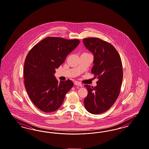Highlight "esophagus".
Segmentation results:
<instances>
[{
  "instance_id": "34e87169",
  "label": "esophagus",
  "mask_w": 149,
  "mask_h": 149,
  "mask_svg": "<svg viewBox=\"0 0 149 149\" xmlns=\"http://www.w3.org/2000/svg\"><path fill=\"white\" fill-rule=\"evenodd\" d=\"M74 84L76 86H78L80 87H82V84L81 83L79 82H74Z\"/></svg>"
}]
</instances>
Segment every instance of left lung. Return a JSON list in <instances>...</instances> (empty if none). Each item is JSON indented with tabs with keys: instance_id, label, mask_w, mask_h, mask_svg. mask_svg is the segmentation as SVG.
Listing matches in <instances>:
<instances>
[{
	"instance_id": "obj_1",
	"label": "left lung",
	"mask_w": 149,
	"mask_h": 149,
	"mask_svg": "<svg viewBox=\"0 0 149 149\" xmlns=\"http://www.w3.org/2000/svg\"><path fill=\"white\" fill-rule=\"evenodd\" d=\"M83 42L93 55L91 72L98 79L94 87L84 86L88 95L84 104L88 112L100 114L110 108L120 93L123 76L121 58L112 45L101 39L86 38Z\"/></svg>"
}]
</instances>
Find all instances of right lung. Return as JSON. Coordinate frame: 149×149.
Here are the masks:
<instances>
[{"instance_id": "add662e5", "label": "right lung", "mask_w": 149, "mask_h": 149, "mask_svg": "<svg viewBox=\"0 0 149 149\" xmlns=\"http://www.w3.org/2000/svg\"><path fill=\"white\" fill-rule=\"evenodd\" d=\"M79 42L77 39L48 37L28 53L24 68V84L30 98L39 109L50 113L61 107L73 83L70 79L58 82L54 76L56 68Z\"/></svg>"}]
</instances>
